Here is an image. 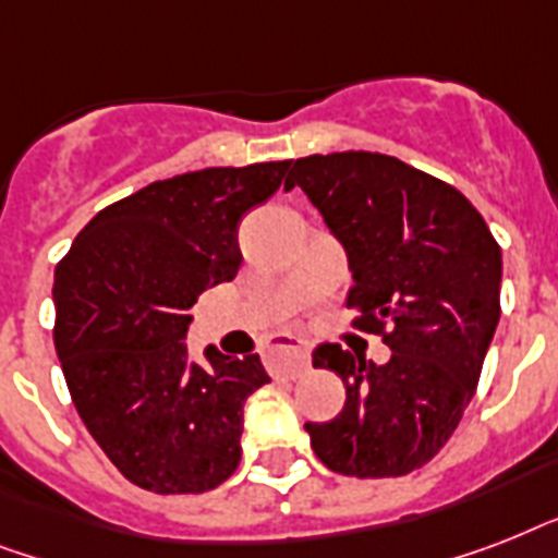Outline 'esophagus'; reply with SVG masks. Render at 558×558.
Listing matches in <instances>:
<instances>
[{
  "mask_svg": "<svg viewBox=\"0 0 558 558\" xmlns=\"http://www.w3.org/2000/svg\"><path fill=\"white\" fill-rule=\"evenodd\" d=\"M266 356H269L271 371L295 379L298 373H304L310 367V344L289 336V332H278L266 344Z\"/></svg>",
  "mask_w": 558,
  "mask_h": 558,
  "instance_id": "1",
  "label": "esophagus"
}]
</instances>
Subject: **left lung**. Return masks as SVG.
Segmentation results:
<instances>
[{
	"label": "left lung",
	"instance_id": "8db88e82",
	"mask_svg": "<svg viewBox=\"0 0 558 558\" xmlns=\"http://www.w3.org/2000/svg\"><path fill=\"white\" fill-rule=\"evenodd\" d=\"M301 187L348 254L359 327L381 332L385 365L322 344L348 399L330 423H306L324 466L348 477H399L449 442L475 397L501 318V248L475 205L440 179L381 153L292 161ZM389 332H384V324Z\"/></svg>",
	"mask_w": 558,
	"mask_h": 558
}]
</instances>
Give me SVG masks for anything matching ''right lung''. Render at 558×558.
<instances>
[{"instance_id": "obj_1", "label": "right lung", "mask_w": 558, "mask_h": 558, "mask_svg": "<svg viewBox=\"0 0 558 558\" xmlns=\"http://www.w3.org/2000/svg\"><path fill=\"white\" fill-rule=\"evenodd\" d=\"M289 161L205 168L109 205L54 271V348L72 402L126 481L159 495L208 493L234 475L243 405L269 381L257 353H187L191 306L234 280L245 210Z\"/></svg>"}]
</instances>
